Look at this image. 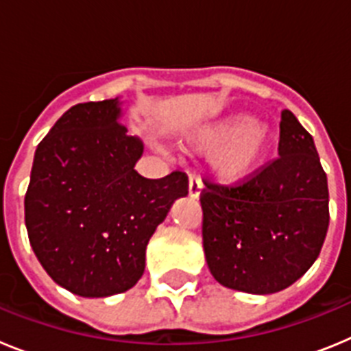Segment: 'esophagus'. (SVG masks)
Instances as JSON below:
<instances>
[{
  "mask_svg": "<svg viewBox=\"0 0 351 351\" xmlns=\"http://www.w3.org/2000/svg\"><path fill=\"white\" fill-rule=\"evenodd\" d=\"M200 191H202V181L197 176H191L190 182H188V197L197 200L200 197Z\"/></svg>",
  "mask_w": 351,
  "mask_h": 351,
  "instance_id": "esophagus-1",
  "label": "esophagus"
}]
</instances>
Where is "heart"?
<instances>
[{"label":"heart","instance_id":"obj_1","mask_svg":"<svg viewBox=\"0 0 351 351\" xmlns=\"http://www.w3.org/2000/svg\"><path fill=\"white\" fill-rule=\"evenodd\" d=\"M253 123L255 117L250 114H226L188 135L191 147L210 149L209 170L221 184L246 181L267 158L274 133L269 126Z\"/></svg>","mask_w":351,"mask_h":351}]
</instances>
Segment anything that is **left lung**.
I'll use <instances>...</instances> for the list:
<instances>
[{
    "instance_id": "1",
    "label": "left lung",
    "mask_w": 351,
    "mask_h": 351,
    "mask_svg": "<svg viewBox=\"0 0 351 351\" xmlns=\"http://www.w3.org/2000/svg\"><path fill=\"white\" fill-rule=\"evenodd\" d=\"M280 158L243 184L206 182L204 253L210 274L232 290L269 295L302 278L328 228V186L315 141L281 112Z\"/></svg>"
}]
</instances>
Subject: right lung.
I'll use <instances>...</instances> for the list:
<instances>
[{
    "label": "right lung",
    "mask_w": 351,
    "mask_h": 351,
    "mask_svg": "<svg viewBox=\"0 0 351 351\" xmlns=\"http://www.w3.org/2000/svg\"><path fill=\"white\" fill-rule=\"evenodd\" d=\"M119 98L71 107L36 147L24 198L27 237L42 267L80 297H108L137 285L145 247L188 178L145 179L144 153L121 125Z\"/></svg>",
    "instance_id": "obj_1"
}]
</instances>
